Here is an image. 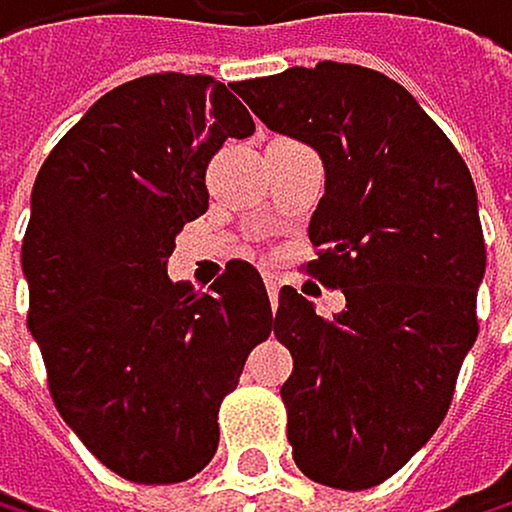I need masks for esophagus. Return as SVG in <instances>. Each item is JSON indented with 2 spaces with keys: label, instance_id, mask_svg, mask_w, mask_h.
Returning a JSON list of instances; mask_svg holds the SVG:
<instances>
[{
  "label": "esophagus",
  "instance_id": "1",
  "mask_svg": "<svg viewBox=\"0 0 512 512\" xmlns=\"http://www.w3.org/2000/svg\"><path fill=\"white\" fill-rule=\"evenodd\" d=\"M262 278H266L269 298H272V301H278V288H282V278H278L275 272H262Z\"/></svg>",
  "mask_w": 512,
  "mask_h": 512
}]
</instances>
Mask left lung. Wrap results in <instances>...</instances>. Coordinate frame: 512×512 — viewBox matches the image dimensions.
<instances>
[{
  "label": "left lung",
  "instance_id": "8db88e82",
  "mask_svg": "<svg viewBox=\"0 0 512 512\" xmlns=\"http://www.w3.org/2000/svg\"><path fill=\"white\" fill-rule=\"evenodd\" d=\"M234 89L323 163L307 269L343 288L346 307L320 317L285 285L272 330L295 359L282 385L295 465L365 491L436 433L478 340L487 256L475 182L439 124L378 70L323 60Z\"/></svg>",
  "mask_w": 512,
  "mask_h": 512
}]
</instances>
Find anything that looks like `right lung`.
<instances>
[{"instance_id":"add662e5","label":"right lung","mask_w":512,"mask_h":512,"mask_svg":"<svg viewBox=\"0 0 512 512\" xmlns=\"http://www.w3.org/2000/svg\"><path fill=\"white\" fill-rule=\"evenodd\" d=\"M253 131L224 82L153 73L102 95L34 179L28 330L60 417L127 481L176 484L211 462L217 407L272 333L250 262L211 295L166 275L179 230L208 211L211 156Z\"/></svg>"}]
</instances>
